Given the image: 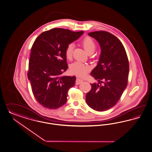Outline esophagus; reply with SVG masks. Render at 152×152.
Returning a JSON list of instances; mask_svg holds the SVG:
<instances>
[{"mask_svg":"<svg viewBox=\"0 0 152 152\" xmlns=\"http://www.w3.org/2000/svg\"><path fill=\"white\" fill-rule=\"evenodd\" d=\"M83 82V80L82 79H80L79 77H77L76 79V85H79V84L82 83Z\"/></svg>","mask_w":152,"mask_h":152,"instance_id":"obj_1","label":"esophagus"}]
</instances>
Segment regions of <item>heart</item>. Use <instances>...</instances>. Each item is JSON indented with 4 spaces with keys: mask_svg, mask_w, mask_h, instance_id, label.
<instances>
[{
    "mask_svg": "<svg viewBox=\"0 0 152 152\" xmlns=\"http://www.w3.org/2000/svg\"><path fill=\"white\" fill-rule=\"evenodd\" d=\"M81 45L88 54H91L94 52L96 48V44L94 40L90 37H86L81 41ZM73 44H69L64 50L66 57L68 59H71L73 54ZM70 72L80 77H84L90 70L88 64L80 62H76L72 63L69 67Z\"/></svg>",
    "mask_w": 152,
    "mask_h": 152,
    "instance_id": "b5f03b06",
    "label": "heart"
}]
</instances>
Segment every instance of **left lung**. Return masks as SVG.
I'll return each mask as SVG.
<instances>
[{"label": "left lung", "instance_id": "1", "mask_svg": "<svg viewBox=\"0 0 152 152\" xmlns=\"http://www.w3.org/2000/svg\"><path fill=\"white\" fill-rule=\"evenodd\" d=\"M99 44V61L90 75L99 84H91L86 95L87 104L99 112L108 110L120 99L128 82L129 63L125 49L115 35L104 31L88 34Z\"/></svg>", "mask_w": 152, "mask_h": 152}]
</instances>
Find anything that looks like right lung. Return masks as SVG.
<instances>
[{
    "label": "right lung",
    "instance_id": "obj_1",
    "mask_svg": "<svg viewBox=\"0 0 152 152\" xmlns=\"http://www.w3.org/2000/svg\"><path fill=\"white\" fill-rule=\"evenodd\" d=\"M83 33L54 28L42 32L34 42L27 77L34 97L44 107L57 109L67 102L76 77L62 75L68 68L64 50Z\"/></svg>",
    "mask_w": 152,
    "mask_h": 152
}]
</instances>
